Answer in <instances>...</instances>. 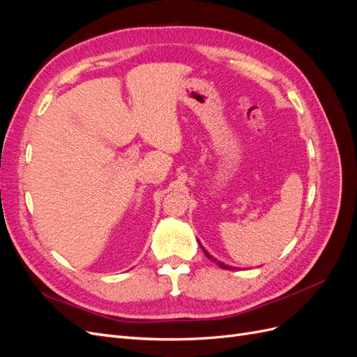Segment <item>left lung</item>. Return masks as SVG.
Instances as JSON below:
<instances>
[{"mask_svg":"<svg viewBox=\"0 0 357 357\" xmlns=\"http://www.w3.org/2000/svg\"><path fill=\"white\" fill-rule=\"evenodd\" d=\"M199 243V241H198ZM199 245H201V243H199ZM201 248H202V252H204V255L205 256H207L208 259H210V261H213V262H215V264H218L220 268H223V269H235L234 266H229V265H226V264H223V262H220V261H218V259H215V257H213L207 250H205V248L201 245Z\"/></svg>","mask_w":357,"mask_h":357,"instance_id":"left-lung-1","label":"left lung"}]
</instances>
